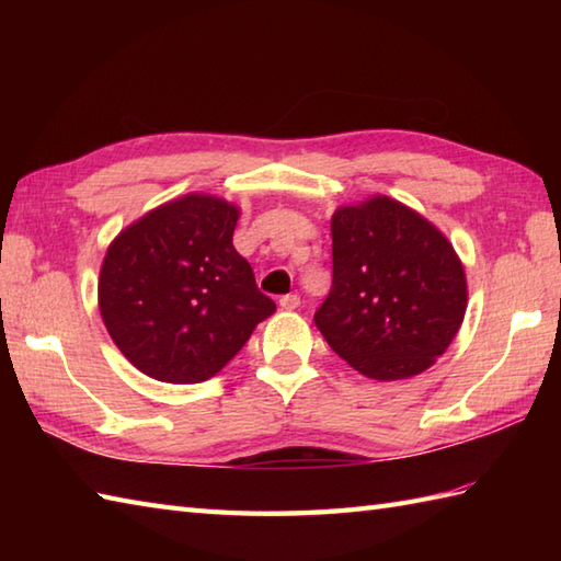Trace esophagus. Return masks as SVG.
Segmentation results:
<instances>
[{"mask_svg":"<svg viewBox=\"0 0 561 561\" xmlns=\"http://www.w3.org/2000/svg\"><path fill=\"white\" fill-rule=\"evenodd\" d=\"M279 306L284 308V311H296V308L301 306L299 294H287V296H282V299H279Z\"/></svg>","mask_w":561,"mask_h":561,"instance_id":"1","label":"esophagus"}]
</instances>
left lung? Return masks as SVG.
I'll list each match as a JSON object with an SVG mask.
<instances>
[{"label": "left lung", "mask_w": 561, "mask_h": 561, "mask_svg": "<svg viewBox=\"0 0 561 561\" xmlns=\"http://www.w3.org/2000/svg\"><path fill=\"white\" fill-rule=\"evenodd\" d=\"M332 287L313 320L335 354L376 380L426 371L468 308L448 238L402 202L376 195L332 214Z\"/></svg>", "instance_id": "left-lung-1"}]
</instances>
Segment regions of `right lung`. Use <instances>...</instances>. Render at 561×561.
Here are the masks:
<instances>
[{"instance_id": "add662e5", "label": "right lung", "mask_w": 561, "mask_h": 561, "mask_svg": "<svg viewBox=\"0 0 561 561\" xmlns=\"http://www.w3.org/2000/svg\"><path fill=\"white\" fill-rule=\"evenodd\" d=\"M238 207L185 195L129 224L105 253L99 308L127 362L163 383L219 374L274 313L236 253Z\"/></svg>"}]
</instances>
